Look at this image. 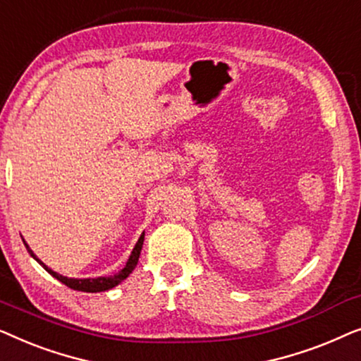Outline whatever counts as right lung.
Wrapping results in <instances>:
<instances>
[{"instance_id":"right-lung-1","label":"right lung","mask_w":361,"mask_h":361,"mask_svg":"<svg viewBox=\"0 0 361 361\" xmlns=\"http://www.w3.org/2000/svg\"><path fill=\"white\" fill-rule=\"evenodd\" d=\"M142 241H145V233H142V235L140 236V240H137L136 246H135V248H133V251H131L130 259H128L126 266L120 271V273H116V274H113V276H108V278H95V279H72V278H66V276H62V274L54 273V271H52L51 268H47V266L44 264L42 261L37 259V256L34 255L31 250H29L27 245H26V248H27V251H29V255H31L32 258L36 259L37 263L41 264L44 269L47 271L49 274H52L54 278L59 279V281H61V283L66 284L67 288H71V289H73V290H82V293H102V290H108V289L115 288L116 284H120L121 281H125V279L128 278V276L131 274V271L136 268L137 259H140L141 248H142Z\"/></svg>"}]
</instances>
